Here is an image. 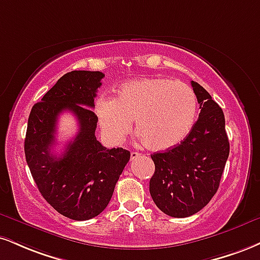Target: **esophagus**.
Returning a JSON list of instances; mask_svg holds the SVG:
<instances>
[{
    "label": "esophagus",
    "mask_w": 260,
    "mask_h": 260,
    "mask_svg": "<svg viewBox=\"0 0 260 260\" xmlns=\"http://www.w3.org/2000/svg\"><path fill=\"white\" fill-rule=\"evenodd\" d=\"M139 156H140V154H139V152H136V151H132V152H131V160H134V158H137V157H139Z\"/></svg>",
    "instance_id": "obj_1"
}]
</instances>
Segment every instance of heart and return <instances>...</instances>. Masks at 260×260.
<instances>
[{"instance_id":"1","label":"heart","mask_w":260,"mask_h":260,"mask_svg":"<svg viewBox=\"0 0 260 260\" xmlns=\"http://www.w3.org/2000/svg\"><path fill=\"white\" fill-rule=\"evenodd\" d=\"M94 111L106 143L123 142L134 120L144 145L152 151H165L191 132L198 98L191 87L180 81L143 77L121 84L114 99H96Z\"/></svg>"}]
</instances>
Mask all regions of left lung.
Masks as SVG:
<instances>
[{"label":"left lung","instance_id":"1","mask_svg":"<svg viewBox=\"0 0 260 260\" xmlns=\"http://www.w3.org/2000/svg\"><path fill=\"white\" fill-rule=\"evenodd\" d=\"M191 86L201 109L191 132L174 148L151 155L150 195L174 218L190 217L211 201L230 151L223 110L198 82L191 81Z\"/></svg>","mask_w":260,"mask_h":260}]
</instances>
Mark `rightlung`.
I'll return each mask as SVG.
<instances>
[{
	"mask_svg": "<svg viewBox=\"0 0 260 260\" xmlns=\"http://www.w3.org/2000/svg\"><path fill=\"white\" fill-rule=\"evenodd\" d=\"M105 75L100 71H71L57 81L32 106L27 121L24 151L41 195L55 211L74 220H88L110 202L115 185L131 152L106 149L95 138L96 90ZM77 116L79 133L60 156L51 152L59 113Z\"/></svg>",
	"mask_w": 260,
	"mask_h": 260,
	"instance_id": "1",
	"label": "right lung"
}]
</instances>
